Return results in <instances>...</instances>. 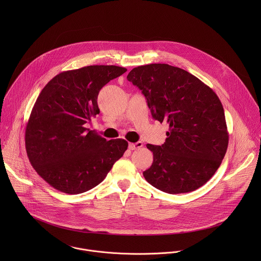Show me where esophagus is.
I'll list each match as a JSON object with an SVG mask.
<instances>
[{
	"label": "esophagus",
	"instance_id": "esophagus-1",
	"mask_svg": "<svg viewBox=\"0 0 261 261\" xmlns=\"http://www.w3.org/2000/svg\"><path fill=\"white\" fill-rule=\"evenodd\" d=\"M142 147H143V143L142 142H138V143H135V144H133V143L128 144V149H140Z\"/></svg>",
	"mask_w": 261,
	"mask_h": 261
}]
</instances>
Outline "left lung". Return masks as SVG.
Wrapping results in <instances>:
<instances>
[{
	"label": "left lung",
	"mask_w": 261,
	"mask_h": 261,
	"mask_svg": "<svg viewBox=\"0 0 261 261\" xmlns=\"http://www.w3.org/2000/svg\"><path fill=\"white\" fill-rule=\"evenodd\" d=\"M126 78L146 96L152 117L169 124L164 145H147L153 161L143 173L145 179L169 194L206 184L220 167L229 141L217 94L196 76L169 64L138 66Z\"/></svg>",
	"instance_id": "8db88e82"
}]
</instances>
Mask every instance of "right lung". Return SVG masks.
Instances as JSON below:
<instances>
[{
  "label": "right lung",
  "mask_w": 261,
  "mask_h": 261,
  "mask_svg": "<svg viewBox=\"0 0 261 261\" xmlns=\"http://www.w3.org/2000/svg\"><path fill=\"white\" fill-rule=\"evenodd\" d=\"M126 68L90 65L63 71L42 89L25 132L29 161L54 189L80 194L101 183L127 149L122 139L107 141L85 127L99 113V90Z\"/></svg>",
  "instance_id": "right-lung-1"
}]
</instances>
